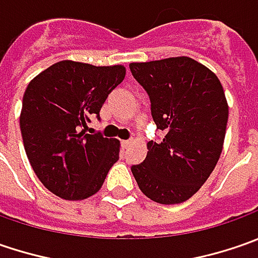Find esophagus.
Here are the masks:
<instances>
[{
  "label": "esophagus",
  "mask_w": 258,
  "mask_h": 258,
  "mask_svg": "<svg viewBox=\"0 0 258 258\" xmlns=\"http://www.w3.org/2000/svg\"><path fill=\"white\" fill-rule=\"evenodd\" d=\"M132 144V141H131V139H126V141H122V146H123V148H127V146H129V145Z\"/></svg>",
  "instance_id": "esophagus-1"
}]
</instances>
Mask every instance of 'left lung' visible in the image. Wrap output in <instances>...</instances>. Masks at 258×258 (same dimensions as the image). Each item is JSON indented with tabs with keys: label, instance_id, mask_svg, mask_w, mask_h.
Masks as SVG:
<instances>
[{
	"label": "left lung",
	"instance_id": "left-lung-1",
	"mask_svg": "<svg viewBox=\"0 0 258 258\" xmlns=\"http://www.w3.org/2000/svg\"><path fill=\"white\" fill-rule=\"evenodd\" d=\"M129 69L151 100L162 141H149L148 155L132 173L141 191L159 204L191 198L214 171L223 151L228 104L210 69L189 57H171Z\"/></svg>",
	"mask_w": 258,
	"mask_h": 258
}]
</instances>
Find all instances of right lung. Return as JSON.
Listing matches in <instances>:
<instances>
[{
  "label": "right lung",
  "instance_id": "right-lung-1",
  "mask_svg": "<svg viewBox=\"0 0 258 258\" xmlns=\"http://www.w3.org/2000/svg\"><path fill=\"white\" fill-rule=\"evenodd\" d=\"M124 75L123 66L63 60L27 86L20 116L25 154L38 179L57 197H92L119 159L117 139L86 129L90 117L100 119L104 100Z\"/></svg>",
  "mask_w": 258,
  "mask_h": 258
}]
</instances>
